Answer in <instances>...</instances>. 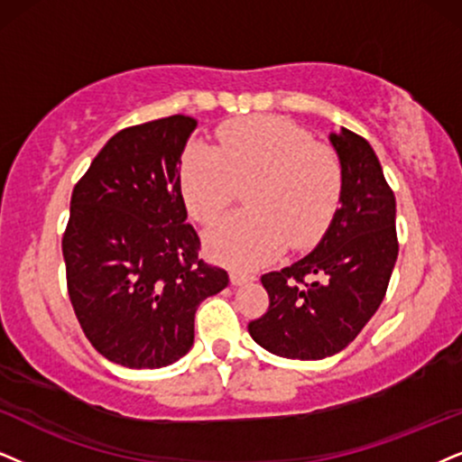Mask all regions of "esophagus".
<instances>
[{
	"label": "esophagus",
	"mask_w": 462,
	"mask_h": 462,
	"mask_svg": "<svg viewBox=\"0 0 462 462\" xmlns=\"http://www.w3.org/2000/svg\"><path fill=\"white\" fill-rule=\"evenodd\" d=\"M230 282H232V285L249 283V282H254V274L243 273V271H236V268H232V271H230Z\"/></svg>",
	"instance_id": "esophagus-1"
}]
</instances>
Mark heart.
I'll list each match as a JSON object with an SVG mask.
<instances>
[{"mask_svg": "<svg viewBox=\"0 0 462 462\" xmlns=\"http://www.w3.org/2000/svg\"><path fill=\"white\" fill-rule=\"evenodd\" d=\"M217 147L191 143L180 157L179 188L198 224H213L249 185L251 211L207 232V247L232 266L254 268L288 247L322 241L343 194V163L328 144L283 116H247L219 125Z\"/></svg>", "mask_w": 462, "mask_h": 462, "instance_id": "b5f03b06", "label": "heart"}]
</instances>
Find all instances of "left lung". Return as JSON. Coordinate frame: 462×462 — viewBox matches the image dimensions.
Listing matches in <instances>:
<instances>
[{"instance_id": "obj_1", "label": "left lung", "mask_w": 462, "mask_h": 462, "mask_svg": "<svg viewBox=\"0 0 462 462\" xmlns=\"http://www.w3.org/2000/svg\"><path fill=\"white\" fill-rule=\"evenodd\" d=\"M330 143L343 163L341 208L311 254L262 274L268 309L247 326L282 358L319 360L347 347L382 305L399 255L394 191L375 151L346 127Z\"/></svg>"}]
</instances>
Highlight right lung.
Wrapping results in <instances>:
<instances>
[{"label": "right lung", "instance_id": "add662e5", "mask_svg": "<svg viewBox=\"0 0 462 462\" xmlns=\"http://www.w3.org/2000/svg\"><path fill=\"white\" fill-rule=\"evenodd\" d=\"M196 119L162 116L116 132L74 185L61 238L68 294L104 358L160 369L194 346L196 309L227 285L198 258L179 162Z\"/></svg>", "mask_w": 462, "mask_h": 462}]
</instances>
